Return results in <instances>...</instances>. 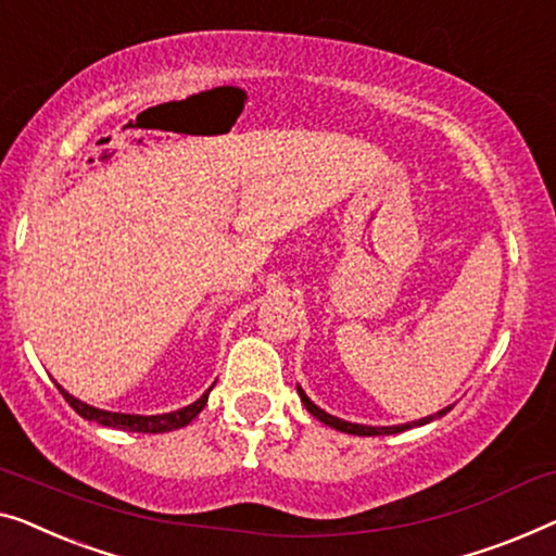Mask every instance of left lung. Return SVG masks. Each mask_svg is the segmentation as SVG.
Segmentation results:
<instances>
[{"label":"left lung","instance_id":"1","mask_svg":"<svg viewBox=\"0 0 556 556\" xmlns=\"http://www.w3.org/2000/svg\"><path fill=\"white\" fill-rule=\"evenodd\" d=\"M298 396H301L303 406L308 408V412L316 416L318 421H324L326 426H331V429H338V431H343V433H353V437H386V433H401V431L412 429V426H424V424L433 421V418H439V416H444V414L452 412V406H446L444 412H439V414H433V416H426V418H421V421H414V424H401V426H361V424L341 421V418L326 414L324 408H318L308 396H305L303 389H298Z\"/></svg>","mask_w":556,"mask_h":556}]
</instances>
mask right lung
<instances>
[{
  "mask_svg": "<svg viewBox=\"0 0 556 556\" xmlns=\"http://www.w3.org/2000/svg\"><path fill=\"white\" fill-rule=\"evenodd\" d=\"M62 391V396L67 404L75 408V412L87 418V421H98L102 426H112V429H123V431H138V433H165V431H175V429H182V426H188L192 418H195L200 412H203L205 404H207V389L203 396H200L195 404L180 408V412H173V414H160V416H135V414H112V412H102V408H94V406H87L83 401L70 396L67 391L58 386Z\"/></svg>",
  "mask_w": 556,
  "mask_h": 556,
  "instance_id": "right-lung-1",
  "label": "right lung"
}]
</instances>
